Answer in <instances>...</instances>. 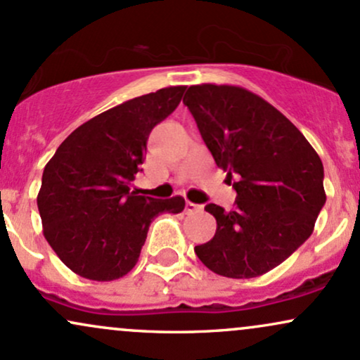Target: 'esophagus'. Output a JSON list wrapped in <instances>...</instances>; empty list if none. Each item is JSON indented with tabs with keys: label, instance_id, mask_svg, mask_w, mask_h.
<instances>
[{
	"label": "esophagus",
	"instance_id": "1",
	"mask_svg": "<svg viewBox=\"0 0 360 360\" xmlns=\"http://www.w3.org/2000/svg\"><path fill=\"white\" fill-rule=\"evenodd\" d=\"M203 210V206L201 205H196V203H191V201H186V213H198Z\"/></svg>",
	"mask_w": 360,
	"mask_h": 360
}]
</instances>
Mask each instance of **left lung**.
I'll return each instance as SVG.
<instances>
[{
	"label": "left lung",
	"instance_id": "8db88e82",
	"mask_svg": "<svg viewBox=\"0 0 360 360\" xmlns=\"http://www.w3.org/2000/svg\"><path fill=\"white\" fill-rule=\"evenodd\" d=\"M183 103L217 166L237 176L235 208L205 206L217 232L194 252L225 278L266 274L313 233L326 201L321 159L279 110L240 86H189Z\"/></svg>",
	"mask_w": 360,
	"mask_h": 360
}]
</instances>
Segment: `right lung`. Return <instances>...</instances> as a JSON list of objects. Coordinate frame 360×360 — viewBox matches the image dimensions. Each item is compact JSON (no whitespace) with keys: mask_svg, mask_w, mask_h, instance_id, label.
<instances>
[{"mask_svg":"<svg viewBox=\"0 0 360 360\" xmlns=\"http://www.w3.org/2000/svg\"><path fill=\"white\" fill-rule=\"evenodd\" d=\"M184 91L169 86L103 111L77 127L45 166L37 196L44 235L81 278H123L157 214L184 210L183 196L155 200L130 189L152 128L177 108Z\"/></svg>","mask_w":360,"mask_h":360,"instance_id":"right-lung-1","label":"right lung"}]
</instances>
